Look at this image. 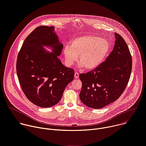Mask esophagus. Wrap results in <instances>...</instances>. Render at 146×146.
Instances as JSON below:
<instances>
[{
    "label": "esophagus",
    "mask_w": 146,
    "mask_h": 146,
    "mask_svg": "<svg viewBox=\"0 0 146 146\" xmlns=\"http://www.w3.org/2000/svg\"><path fill=\"white\" fill-rule=\"evenodd\" d=\"M79 77V74L77 73V72H76L75 73H74V78H78Z\"/></svg>",
    "instance_id": "obj_1"
}]
</instances>
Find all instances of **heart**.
<instances>
[{"label":"heart","mask_w":146,"mask_h":146,"mask_svg":"<svg viewBox=\"0 0 146 146\" xmlns=\"http://www.w3.org/2000/svg\"><path fill=\"white\" fill-rule=\"evenodd\" d=\"M110 48V43L104 38L94 35H84L74 39L71 45L64 47L65 62L71 66L78 60L80 66L88 70L98 68L106 58Z\"/></svg>","instance_id":"heart-1"}]
</instances>
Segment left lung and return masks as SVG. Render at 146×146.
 Returning <instances> with one entry per match:
<instances>
[{
  "instance_id": "8db88e82",
  "label": "left lung",
  "mask_w": 146,
  "mask_h": 146,
  "mask_svg": "<svg viewBox=\"0 0 146 146\" xmlns=\"http://www.w3.org/2000/svg\"><path fill=\"white\" fill-rule=\"evenodd\" d=\"M113 50L99 66L80 74L82 88L81 101L94 109L102 108L115 102L121 95L129 81L132 70V57L123 37L115 33Z\"/></svg>"
}]
</instances>
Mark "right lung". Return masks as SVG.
<instances>
[{
	"mask_svg": "<svg viewBox=\"0 0 146 146\" xmlns=\"http://www.w3.org/2000/svg\"><path fill=\"white\" fill-rule=\"evenodd\" d=\"M43 45L51 46L47 52ZM63 44L54 27L39 26L24 40L17 61V73L26 98L35 105L48 108L57 104L74 78V70L65 66L59 56Z\"/></svg>",
	"mask_w": 146,
	"mask_h": 146,
	"instance_id": "obj_1",
	"label": "right lung"
}]
</instances>
